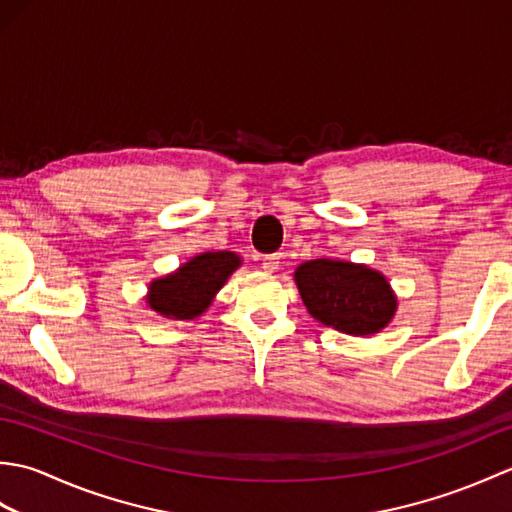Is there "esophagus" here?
Here are the masks:
<instances>
[{
  "instance_id": "34e87169",
  "label": "esophagus",
  "mask_w": 512,
  "mask_h": 512,
  "mask_svg": "<svg viewBox=\"0 0 512 512\" xmlns=\"http://www.w3.org/2000/svg\"><path fill=\"white\" fill-rule=\"evenodd\" d=\"M279 255H266L264 262H262V268L266 270V273H275V270L279 268Z\"/></svg>"
}]
</instances>
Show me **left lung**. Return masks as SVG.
<instances>
[{
  "mask_svg": "<svg viewBox=\"0 0 512 512\" xmlns=\"http://www.w3.org/2000/svg\"><path fill=\"white\" fill-rule=\"evenodd\" d=\"M295 281L312 317L345 334L380 332L396 312L387 279L367 266L314 259L297 268Z\"/></svg>",
  "mask_w": 512,
  "mask_h": 512,
  "instance_id": "8db88e82",
  "label": "left lung"
}]
</instances>
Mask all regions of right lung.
<instances>
[{
	"instance_id": "right-lung-1",
	"label": "right lung",
	"mask_w": 512,
	"mask_h": 512,
	"mask_svg": "<svg viewBox=\"0 0 512 512\" xmlns=\"http://www.w3.org/2000/svg\"><path fill=\"white\" fill-rule=\"evenodd\" d=\"M239 266V257L228 250L202 253L178 273L156 279L149 286V306L169 319H193L211 306V299Z\"/></svg>"
}]
</instances>
